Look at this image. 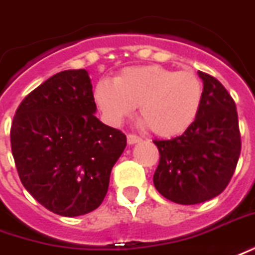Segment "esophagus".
Here are the masks:
<instances>
[{
  "mask_svg": "<svg viewBox=\"0 0 255 255\" xmlns=\"http://www.w3.org/2000/svg\"><path fill=\"white\" fill-rule=\"evenodd\" d=\"M127 142L129 143V145H133V143H138V142H140V138L138 136V135H135V133H128Z\"/></svg>",
  "mask_w": 255,
  "mask_h": 255,
  "instance_id": "1",
  "label": "esophagus"
}]
</instances>
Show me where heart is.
<instances>
[{
    "label": "heart",
    "mask_w": 255,
    "mask_h": 255,
    "mask_svg": "<svg viewBox=\"0 0 255 255\" xmlns=\"http://www.w3.org/2000/svg\"><path fill=\"white\" fill-rule=\"evenodd\" d=\"M94 101L115 126L138 106L140 120L153 133L171 138L185 132L196 120L202 108L203 84L190 70L132 66L123 69L113 83L101 80L94 88Z\"/></svg>",
    "instance_id": "obj_1"
}]
</instances>
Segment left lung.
Returning <instances> with one entry per match:
<instances>
[{
	"label": "left lung",
	"instance_id": "1",
	"mask_svg": "<svg viewBox=\"0 0 255 255\" xmlns=\"http://www.w3.org/2000/svg\"><path fill=\"white\" fill-rule=\"evenodd\" d=\"M199 76L203 101L193 124L177 138L153 140L160 153L153 183L178 204H197L222 193L242 149L233 98L215 77L203 72Z\"/></svg>",
	"mask_w": 255,
	"mask_h": 255
}]
</instances>
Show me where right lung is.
<instances>
[{"label":"right lung","mask_w":255,"mask_h":255,"mask_svg":"<svg viewBox=\"0 0 255 255\" xmlns=\"http://www.w3.org/2000/svg\"><path fill=\"white\" fill-rule=\"evenodd\" d=\"M84 69L55 74L16 109L10 147L23 186L55 214L77 217L101 206L127 136L94 116Z\"/></svg>","instance_id":"right-lung-1"}]
</instances>
